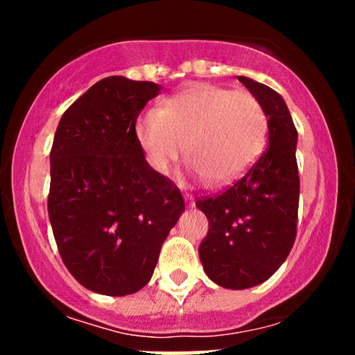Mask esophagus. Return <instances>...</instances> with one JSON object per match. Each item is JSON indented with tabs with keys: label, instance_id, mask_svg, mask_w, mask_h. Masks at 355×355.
<instances>
[{
	"label": "esophagus",
	"instance_id": "34e87169",
	"mask_svg": "<svg viewBox=\"0 0 355 355\" xmlns=\"http://www.w3.org/2000/svg\"><path fill=\"white\" fill-rule=\"evenodd\" d=\"M185 202H187V205H189V207H193V197H191V195H187Z\"/></svg>",
	"mask_w": 355,
	"mask_h": 355
}]
</instances>
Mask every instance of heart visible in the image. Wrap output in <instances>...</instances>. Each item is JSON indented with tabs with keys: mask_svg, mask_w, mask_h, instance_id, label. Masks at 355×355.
I'll use <instances>...</instances> for the list:
<instances>
[{
	"mask_svg": "<svg viewBox=\"0 0 355 355\" xmlns=\"http://www.w3.org/2000/svg\"><path fill=\"white\" fill-rule=\"evenodd\" d=\"M268 120L248 92L195 83L150 110L137 133L148 164L166 175L185 153L193 172L211 187L235 182L263 152Z\"/></svg>",
	"mask_w": 355,
	"mask_h": 355,
	"instance_id": "obj_1",
	"label": "heart"
}]
</instances>
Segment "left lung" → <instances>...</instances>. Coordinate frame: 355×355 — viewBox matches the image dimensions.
I'll return each instance as SVG.
<instances>
[{
    "label": "left lung",
    "instance_id": "1",
    "mask_svg": "<svg viewBox=\"0 0 355 355\" xmlns=\"http://www.w3.org/2000/svg\"><path fill=\"white\" fill-rule=\"evenodd\" d=\"M239 81L266 110L268 146L234 185L195 202L209 218L198 247L205 274L234 291L266 282L285 262L295 242L300 191L297 130L284 98L247 76Z\"/></svg>",
    "mask_w": 355,
    "mask_h": 355
}]
</instances>
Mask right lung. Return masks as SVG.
<instances>
[{"label":"right lung","instance_id":"obj_1","mask_svg":"<svg viewBox=\"0 0 355 355\" xmlns=\"http://www.w3.org/2000/svg\"><path fill=\"white\" fill-rule=\"evenodd\" d=\"M158 92L152 81L108 76L56 128L48 195L53 235L70 274L96 294L145 287L185 210L180 190L148 165L137 137V118Z\"/></svg>","mask_w":355,"mask_h":355}]
</instances>
